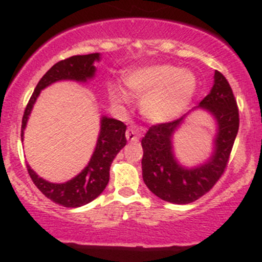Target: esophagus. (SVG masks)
<instances>
[{"mask_svg":"<svg viewBox=\"0 0 262 262\" xmlns=\"http://www.w3.org/2000/svg\"><path fill=\"white\" fill-rule=\"evenodd\" d=\"M125 137L128 139V142H134L138 139V130H137L134 126H129L125 132Z\"/></svg>","mask_w":262,"mask_h":262,"instance_id":"esophagus-1","label":"esophagus"}]
</instances>
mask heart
<instances>
[{
  "label": "heart",
  "mask_w": 262,
  "mask_h": 262,
  "mask_svg": "<svg viewBox=\"0 0 262 262\" xmlns=\"http://www.w3.org/2000/svg\"><path fill=\"white\" fill-rule=\"evenodd\" d=\"M126 86L141 99V112L156 124L170 123L180 118L198 89L191 71L172 64H156L134 70L126 76ZM110 97L116 105H126L129 96L120 86L113 83Z\"/></svg>",
  "instance_id": "1"
}]
</instances>
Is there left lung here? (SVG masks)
Returning a JSON list of instances; mask_svg holds the SVG:
<instances>
[{
    "label": "left lung",
    "mask_w": 262,
    "mask_h": 262,
    "mask_svg": "<svg viewBox=\"0 0 262 262\" xmlns=\"http://www.w3.org/2000/svg\"><path fill=\"white\" fill-rule=\"evenodd\" d=\"M207 111L213 118L216 133L209 158L194 166L181 164L176 157L173 136L191 112ZM237 102L228 81L218 71L213 87L198 106L171 123L148 129L142 138V176L148 189L165 202L189 204L209 191L224 172L234 139L238 133Z\"/></svg>",
    "instance_id": "obj_1"
}]
</instances>
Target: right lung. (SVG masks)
Here are the masks:
<instances>
[{"label":"right lung","instance_id":"obj_1","mask_svg":"<svg viewBox=\"0 0 262 262\" xmlns=\"http://www.w3.org/2000/svg\"><path fill=\"white\" fill-rule=\"evenodd\" d=\"M101 60L100 53L86 55H73L64 60L55 63L38 82L34 94L31 95L26 106L21 124V141H24V130L28 124L29 116L33 112L34 104L44 89L59 81H75L87 83L96 76L95 63ZM126 125L120 120L101 115L100 132L94 153L86 167L78 175L66 182H50L38 175L30 165L28 172L39 190L50 200L66 208H78L89 204L96 199L105 190L110 178V166L115 156L126 144Z\"/></svg>","mask_w":262,"mask_h":262}]
</instances>
